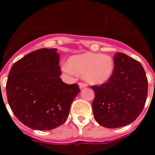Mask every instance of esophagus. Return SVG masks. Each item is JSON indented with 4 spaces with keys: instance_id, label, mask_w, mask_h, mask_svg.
<instances>
[{
    "instance_id": "34e87169",
    "label": "esophagus",
    "mask_w": 155,
    "mask_h": 155,
    "mask_svg": "<svg viewBox=\"0 0 155 155\" xmlns=\"http://www.w3.org/2000/svg\"><path fill=\"white\" fill-rule=\"evenodd\" d=\"M79 88L82 89V88H83V87H86V85H85V83H83V82H79Z\"/></svg>"
}]
</instances>
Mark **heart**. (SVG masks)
Returning <instances> with one entry per match:
<instances>
[{"label": "heart", "instance_id": "obj_1", "mask_svg": "<svg viewBox=\"0 0 155 155\" xmlns=\"http://www.w3.org/2000/svg\"><path fill=\"white\" fill-rule=\"evenodd\" d=\"M115 68L113 58L107 54L86 52L70 58L63 70L70 74H82L85 81L101 85L109 80Z\"/></svg>", "mask_w": 155, "mask_h": 155}]
</instances>
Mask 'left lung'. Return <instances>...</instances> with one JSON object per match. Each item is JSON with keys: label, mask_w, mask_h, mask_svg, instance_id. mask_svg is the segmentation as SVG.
Here are the masks:
<instances>
[{"label": "left lung", "mask_w": 155, "mask_h": 155, "mask_svg": "<svg viewBox=\"0 0 155 155\" xmlns=\"http://www.w3.org/2000/svg\"><path fill=\"white\" fill-rule=\"evenodd\" d=\"M113 74L101 85H93L94 119L108 128L121 127L137 119L144 108L148 79L143 67L124 53L114 56Z\"/></svg>", "instance_id": "obj_1"}]
</instances>
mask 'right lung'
Wrapping results in <instances>:
<instances>
[{"mask_svg":"<svg viewBox=\"0 0 155 155\" xmlns=\"http://www.w3.org/2000/svg\"><path fill=\"white\" fill-rule=\"evenodd\" d=\"M57 48H40L15 62L7 82V96L12 112L34 130H49L63 124L70 106L80 91L77 84L60 78Z\"/></svg>","mask_w":155,"mask_h":155,"instance_id":"right-lung-1","label":"right lung"}]
</instances>
